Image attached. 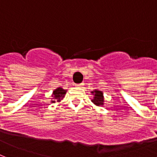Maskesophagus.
I'll return each instance as SVG.
<instances>
[{
	"label": "esophagus",
	"instance_id": "esophagus-1",
	"mask_svg": "<svg viewBox=\"0 0 157 157\" xmlns=\"http://www.w3.org/2000/svg\"><path fill=\"white\" fill-rule=\"evenodd\" d=\"M83 85H84V84H79V85H75V86H76V87H81V86H83Z\"/></svg>",
	"mask_w": 157,
	"mask_h": 157
}]
</instances>
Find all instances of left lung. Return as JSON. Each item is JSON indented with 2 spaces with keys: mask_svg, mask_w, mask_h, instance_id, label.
<instances>
[{
  "mask_svg": "<svg viewBox=\"0 0 157 157\" xmlns=\"http://www.w3.org/2000/svg\"><path fill=\"white\" fill-rule=\"evenodd\" d=\"M91 93H92V95H93V98L91 100V101L95 105L101 107L105 105V97H104V93L102 91L94 89L91 92Z\"/></svg>",
  "mask_w": 157,
  "mask_h": 157,
  "instance_id": "obj_1",
  "label": "left lung"
}]
</instances>
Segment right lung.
<instances>
[{
	"mask_svg": "<svg viewBox=\"0 0 157 157\" xmlns=\"http://www.w3.org/2000/svg\"><path fill=\"white\" fill-rule=\"evenodd\" d=\"M67 93L66 89H64L62 88H57V89H54L52 91V101L51 103H56V102H60V101H62L64 97H65V94Z\"/></svg>",
	"mask_w": 157,
	"mask_h": 157,
	"instance_id": "add662e5",
	"label": "right lung"
}]
</instances>
